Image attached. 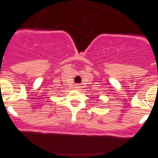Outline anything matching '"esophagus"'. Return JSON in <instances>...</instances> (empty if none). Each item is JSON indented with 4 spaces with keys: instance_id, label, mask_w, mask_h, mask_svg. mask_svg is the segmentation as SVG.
<instances>
[{
    "instance_id": "1",
    "label": "esophagus",
    "mask_w": 158,
    "mask_h": 158,
    "mask_svg": "<svg viewBox=\"0 0 158 158\" xmlns=\"http://www.w3.org/2000/svg\"><path fill=\"white\" fill-rule=\"evenodd\" d=\"M79 87H80L79 85H76V88H79Z\"/></svg>"
}]
</instances>
